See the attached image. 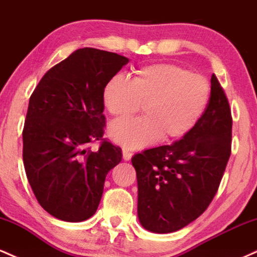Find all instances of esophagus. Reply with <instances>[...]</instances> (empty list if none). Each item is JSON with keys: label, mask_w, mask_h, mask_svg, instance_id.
Returning a JSON list of instances; mask_svg holds the SVG:
<instances>
[{"label": "esophagus", "mask_w": 257, "mask_h": 257, "mask_svg": "<svg viewBox=\"0 0 257 257\" xmlns=\"http://www.w3.org/2000/svg\"><path fill=\"white\" fill-rule=\"evenodd\" d=\"M122 153H123V159H124V161H131V158H132V152L129 151V150L123 149V150H122Z\"/></svg>", "instance_id": "1"}]
</instances>
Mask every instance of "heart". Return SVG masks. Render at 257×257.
Returning a JSON list of instances; mask_svg holds the SVG:
<instances>
[{"label": "heart", "instance_id": "heart-1", "mask_svg": "<svg viewBox=\"0 0 257 257\" xmlns=\"http://www.w3.org/2000/svg\"><path fill=\"white\" fill-rule=\"evenodd\" d=\"M210 91L204 76L175 64L146 65L135 70L131 81L113 76L102 88L105 110L123 119L143 104L144 116L112 123L108 137L129 150L143 149L159 138L172 141L185 137L204 114Z\"/></svg>", "mask_w": 257, "mask_h": 257}]
</instances>
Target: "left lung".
<instances>
[{
  "mask_svg": "<svg viewBox=\"0 0 257 257\" xmlns=\"http://www.w3.org/2000/svg\"><path fill=\"white\" fill-rule=\"evenodd\" d=\"M228 100L211 76L208 107L181 140L134 155L138 217L153 233H172L200 216L213 200L231 156Z\"/></svg>",
  "mask_w": 257,
  "mask_h": 257,
  "instance_id": "left-lung-1",
  "label": "left lung"
}]
</instances>
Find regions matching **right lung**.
Returning <instances> with one entry per match:
<instances>
[{
	"instance_id": "1",
	"label": "right lung",
	"mask_w": 257,
	"mask_h": 257,
	"mask_svg": "<svg viewBox=\"0 0 257 257\" xmlns=\"http://www.w3.org/2000/svg\"><path fill=\"white\" fill-rule=\"evenodd\" d=\"M129 59L81 48L47 71L29 101L23 131L26 176L41 206L59 220L95 214L107 173L122 150L102 139V88ZM102 140L98 152L86 149Z\"/></svg>"
}]
</instances>
